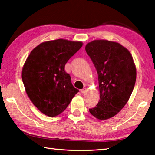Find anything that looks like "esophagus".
<instances>
[{
  "label": "esophagus",
  "instance_id": "34e87169",
  "mask_svg": "<svg viewBox=\"0 0 155 155\" xmlns=\"http://www.w3.org/2000/svg\"><path fill=\"white\" fill-rule=\"evenodd\" d=\"M87 91V90H86V88H83V89H81V92L82 93V94H83V93H85V92Z\"/></svg>",
  "mask_w": 155,
  "mask_h": 155
}]
</instances>
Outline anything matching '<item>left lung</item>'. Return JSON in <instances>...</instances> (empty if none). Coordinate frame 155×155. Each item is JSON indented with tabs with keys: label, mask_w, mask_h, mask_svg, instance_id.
Here are the masks:
<instances>
[{
	"label": "left lung",
	"mask_w": 155,
	"mask_h": 155,
	"mask_svg": "<svg viewBox=\"0 0 155 155\" xmlns=\"http://www.w3.org/2000/svg\"><path fill=\"white\" fill-rule=\"evenodd\" d=\"M85 50L98 75L100 99L89 109L100 120L115 116L128 101L137 79V70L129 50L122 45L107 40L88 43Z\"/></svg>",
	"instance_id": "1"
}]
</instances>
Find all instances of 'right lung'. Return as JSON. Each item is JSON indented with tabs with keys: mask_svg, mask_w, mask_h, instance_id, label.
<instances>
[{
	"mask_svg": "<svg viewBox=\"0 0 155 155\" xmlns=\"http://www.w3.org/2000/svg\"><path fill=\"white\" fill-rule=\"evenodd\" d=\"M82 45L81 42L62 39L44 42L36 46L26 60L22 82L33 104L44 114L59 115L79 92L64 66Z\"/></svg>",
	"mask_w": 155,
	"mask_h": 155,
	"instance_id": "obj_1",
	"label": "right lung"
}]
</instances>
